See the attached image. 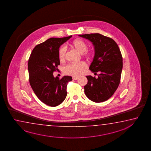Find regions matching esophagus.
Returning <instances> with one entry per match:
<instances>
[{
  "instance_id": "34e87169",
  "label": "esophagus",
  "mask_w": 151,
  "mask_h": 151,
  "mask_svg": "<svg viewBox=\"0 0 151 151\" xmlns=\"http://www.w3.org/2000/svg\"><path fill=\"white\" fill-rule=\"evenodd\" d=\"M78 78H79L78 77H73V78H72V79L74 80H76L78 79Z\"/></svg>"
}]
</instances>
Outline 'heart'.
<instances>
[{"mask_svg": "<svg viewBox=\"0 0 151 151\" xmlns=\"http://www.w3.org/2000/svg\"><path fill=\"white\" fill-rule=\"evenodd\" d=\"M72 47L78 50L80 53L85 56H88L89 53L87 50L88 46L85 41L81 39H76L71 42ZM67 48L65 45L60 47L58 50V58L60 62H63L65 60ZM87 65L84 62L71 63L64 68V72L66 74L73 77H79L83 73L84 70L86 69Z\"/></svg>", "mask_w": 151, "mask_h": 151, "instance_id": "heart-1", "label": "heart"}]
</instances>
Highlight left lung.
<instances>
[{"mask_svg":"<svg viewBox=\"0 0 151 151\" xmlns=\"http://www.w3.org/2000/svg\"><path fill=\"white\" fill-rule=\"evenodd\" d=\"M91 41L94 46L95 55L89 66L93 72H99L98 78L86 76L88 82L85 93L91 101H106L114 93L120 82L122 57L118 45L112 39L99 33L80 35Z\"/></svg>","mask_w":151,"mask_h":151,"instance_id":"left-lung-1","label":"left lung"}]
</instances>
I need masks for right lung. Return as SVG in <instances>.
<instances>
[{
    "mask_svg": "<svg viewBox=\"0 0 151 151\" xmlns=\"http://www.w3.org/2000/svg\"><path fill=\"white\" fill-rule=\"evenodd\" d=\"M51 38L37 45L28 61V71L31 87L42 102L55 107L61 104L67 95L66 86L72 77L65 76L60 79L53 72L60 64L58 58L60 47L71 38Z\"/></svg>",
    "mask_w": 151,
    "mask_h": 151,
    "instance_id": "obj_1",
    "label": "right lung"
}]
</instances>
